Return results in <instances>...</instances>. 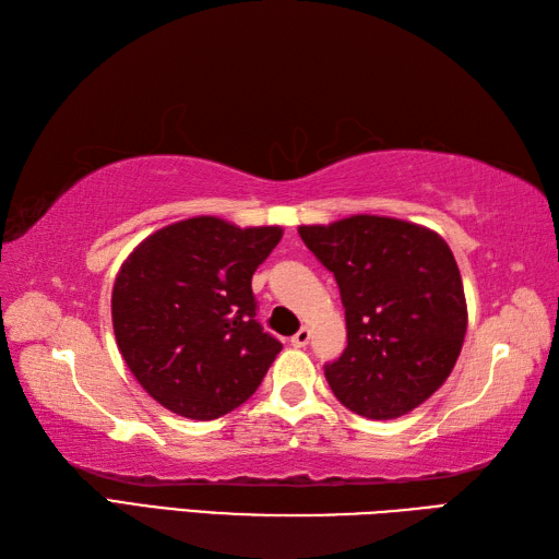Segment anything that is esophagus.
I'll return each instance as SVG.
<instances>
[{"label":"esophagus","mask_w":559,"mask_h":559,"mask_svg":"<svg viewBox=\"0 0 559 559\" xmlns=\"http://www.w3.org/2000/svg\"><path fill=\"white\" fill-rule=\"evenodd\" d=\"M290 343H293V346H295V348H305V346H307V343H310V329H307V326H302V329L298 331V334H295V336L290 338Z\"/></svg>","instance_id":"34e87169"}]
</instances>
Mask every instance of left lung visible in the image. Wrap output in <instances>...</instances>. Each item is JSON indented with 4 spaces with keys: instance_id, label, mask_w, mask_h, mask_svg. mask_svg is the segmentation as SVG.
<instances>
[{
    "instance_id": "8db88e82",
    "label": "left lung",
    "mask_w": 559,
    "mask_h": 559,
    "mask_svg": "<svg viewBox=\"0 0 559 559\" xmlns=\"http://www.w3.org/2000/svg\"><path fill=\"white\" fill-rule=\"evenodd\" d=\"M307 249L334 273L348 346L324 365L348 411L391 420L444 384L466 336L463 283L449 245L408 221L350 216L300 225Z\"/></svg>"
}]
</instances>
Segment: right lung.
<instances>
[{
    "mask_svg": "<svg viewBox=\"0 0 559 559\" xmlns=\"http://www.w3.org/2000/svg\"><path fill=\"white\" fill-rule=\"evenodd\" d=\"M281 235L278 225L199 216L148 235L124 259L112 288L115 338L160 406L213 420L254 394L283 346L257 322L252 276Z\"/></svg>",
    "mask_w": 559,
    "mask_h": 559,
    "instance_id": "add662e5",
    "label": "right lung"
}]
</instances>
